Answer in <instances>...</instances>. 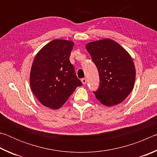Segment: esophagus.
Here are the masks:
<instances>
[{
  "label": "esophagus",
  "instance_id": "esophagus-1",
  "mask_svg": "<svg viewBox=\"0 0 157 157\" xmlns=\"http://www.w3.org/2000/svg\"><path fill=\"white\" fill-rule=\"evenodd\" d=\"M82 82L84 85L86 84V78H82Z\"/></svg>",
  "mask_w": 157,
  "mask_h": 157
}]
</instances>
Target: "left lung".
Segmentation results:
<instances>
[{
    "instance_id": "1",
    "label": "left lung",
    "mask_w": 157,
    "mask_h": 157,
    "mask_svg": "<svg viewBox=\"0 0 157 157\" xmlns=\"http://www.w3.org/2000/svg\"><path fill=\"white\" fill-rule=\"evenodd\" d=\"M86 49L99 73V88L94 91L95 97L107 107L120 104L134 85L136 70L132 57L120 44L109 39L89 42Z\"/></svg>"
}]
</instances>
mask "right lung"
<instances>
[{
  "label": "right lung",
  "mask_w": 157,
  "mask_h": 157,
  "mask_svg": "<svg viewBox=\"0 0 157 157\" xmlns=\"http://www.w3.org/2000/svg\"><path fill=\"white\" fill-rule=\"evenodd\" d=\"M74 43L55 39L39 50L32 65V91L45 107L59 109L82 84L69 60Z\"/></svg>",
  "instance_id": "obj_1"
}]
</instances>
